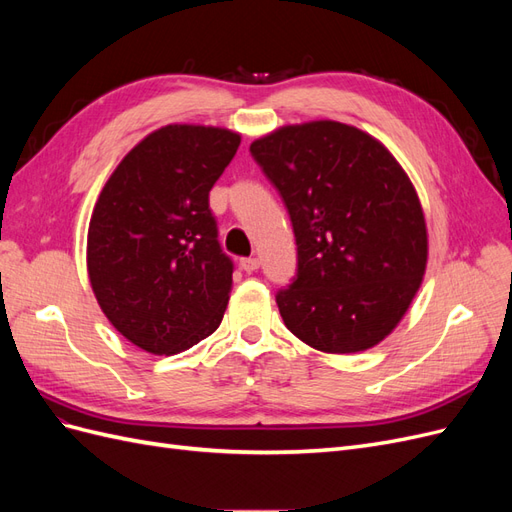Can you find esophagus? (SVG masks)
I'll return each instance as SVG.
<instances>
[{"mask_svg":"<svg viewBox=\"0 0 512 512\" xmlns=\"http://www.w3.org/2000/svg\"><path fill=\"white\" fill-rule=\"evenodd\" d=\"M239 267H241L245 273H254V271L260 267V260H258V258H241V260H239Z\"/></svg>","mask_w":512,"mask_h":512,"instance_id":"obj_1","label":"esophagus"}]
</instances>
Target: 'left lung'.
<instances>
[{
	"instance_id": "8db88e82",
	"label": "left lung",
	"mask_w": 512,
	"mask_h": 512,
	"mask_svg": "<svg viewBox=\"0 0 512 512\" xmlns=\"http://www.w3.org/2000/svg\"><path fill=\"white\" fill-rule=\"evenodd\" d=\"M297 239V277L277 292L284 324L322 352L374 348L404 318L427 267V226L406 170L339 121L284 126L250 145Z\"/></svg>"
}]
</instances>
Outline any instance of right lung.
<instances>
[{
    "instance_id": "1",
    "label": "right lung",
    "mask_w": 512,
    "mask_h": 512,
    "mask_svg": "<svg viewBox=\"0 0 512 512\" xmlns=\"http://www.w3.org/2000/svg\"><path fill=\"white\" fill-rule=\"evenodd\" d=\"M241 136L170 123L145 136L102 188L87 232V271L113 327L151 354H177L224 318L232 260L209 192Z\"/></svg>"
}]
</instances>
